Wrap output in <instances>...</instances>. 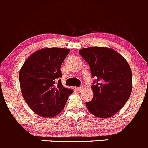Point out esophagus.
<instances>
[{"mask_svg":"<svg viewBox=\"0 0 148 148\" xmlns=\"http://www.w3.org/2000/svg\"><path fill=\"white\" fill-rule=\"evenodd\" d=\"M83 88V86H80V87H77V88H76V90H77V91H80V90H81Z\"/></svg>","mask_w":148,"mask_h":148,"instance_id":"obj_1","label":"esophagus"}]
</instances>
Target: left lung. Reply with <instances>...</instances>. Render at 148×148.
<instances>
[{
  "label": "left lung",
  "mask_w": 148,
  "mask_h": 148,
  "mask_svg": "<svg viewBox=\"0 0 148 148\" xmlns=\"http://www.w3.org/2000/svg\"><path fill=\"white\" fill-rule=\"evenodd\" d=\"M79 54L90 66L93 77V98L86 102L88 110L94 116L109 118L117 113L127 103L132 90L130 65L119 52L103 47L80 49Z\"/></svg>",
  "instance_id": "obj_1"
}]
</instances>
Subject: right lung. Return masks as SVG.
Listing matches in <instances>:
<instances>
[{
	"label": "right lung",
	"mask_w": 148,
	"mask_h": 148,
	"mask_svg": "<svg viewBox=\"0 0 148 148\" xmlns=\"http://www.w3.org/2000/svg\"><path fill=\"white\" fill-rule=\"evenodd\" d=\"M70 51L64 48H42L32 53L20 70L23 97L39 116L51 118L59 114L73 92L63 87L60 79L62 76L61 65Z\"/></svg>",
	"instance_id": "1"
}]
</instances>
